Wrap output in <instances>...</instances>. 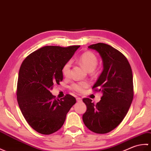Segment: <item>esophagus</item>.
Masks as SVG:
<instances>
[{
    "instance_id": "34e87169",
    "label": "esophagus",
    "mask_w": 151,
    "mask_h": 151,
    "mask_svg": "<svg viewBox=\"0 0 151 151\" xmlns=\"http://www.w3.org/2000/svg\"><path fill=\"white\" fill-rule=\"evenodd\" d=\"M76 100H77V101H78V102H81L82 101V99L81 98H77Z\"/></svg>"
}]
</instances>
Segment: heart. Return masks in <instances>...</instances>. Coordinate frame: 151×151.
Wrapping results in <instances>:
<instances>
[{
  "label": "heart",
  "instance_id": "obj_1",
  "mask_svg": "<svg viewBox=\"0 0 151 151\" xmlns=\"http://www.w3.org/2000/svg\"><path fill=\"white\" fill-rule=\"evenodd\" d=\"M79 61L81 64L88 70L92 72L96 68L98 65V58L94 53L91 52H86L79 57ZM72 63L70 61H67L64 66H63L62 73L65 77H68L70 73V68H71ZM88 86V83L86 81H78L73 83L70 86L71 88L73 91L77 92L82 93L85 90V89Z\"/></svg>",
  "mask_w": 151,
  "mask_h": 151
}]
</instances>
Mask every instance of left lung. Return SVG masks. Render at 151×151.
Wrapping results in <instances>:
<instances>
[{
	"label": "left lung",
	"instance_id": "obj_1",
	"mask_svg": "<svg viewBox=\"0 0 151 151\" xmlns=\"http://www.w3.org/2000/svg\"><path fill=\"white\" fill-rule=\"evenodd\" d=\"M88 48L102 59L103 70L92 88L103 96L96 105L83 98L86 111L83 120L91 131L105 134L116 128L129 111L134 96L132 72L125 56L112 46L99 42Z\"/></svg>",
	"mask_w": 151,
	"mask_h": 151
}]
</instances>
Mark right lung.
I'll return each mask as SVG.
<instances>
[{
	"label": "right lung",
	"mask_w": 151,
	"mask_h": 151,
	"mask_svg": "<svg viewBox=\"0 0 151 151\" xmlns=\"http://www.w3.org/2000/svg\"><path fill=\"white\" fill-rule=\"evenodd\" d=\"M79 47L44 46L26 57L20 67L17 88L19 108L26 122L40 134H51L61 129L76 103L70 94L56 99L50 90L63 81V66Z\"/></svg>",
	"instance_id": "add662e5"
}]
</instances>
